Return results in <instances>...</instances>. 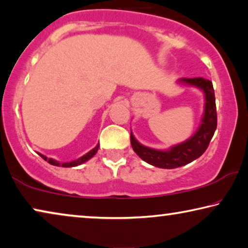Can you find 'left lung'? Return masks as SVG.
Segmentation results:
<instances>
[{
  "mask_svg": "<svg viewBox=\"0 0 248 248\" xmlns=\"http://www.w3.org/2000/svg\"><path fill=\"white\" fill-rule=\"evenodd\" d=\"M176 83L181 86L195 88L203 93V113L197 131L186 140L170 146L167 149H155L142 145L130 131V142L136 154L146 163L159 169H176L200 157L208 148L217 128L216 99L212 83L203 78H180Z\"/></svg>",
  "mask_w": 248,
  "mask_h": 248,
  "instance_id": "left-lung-1",
  "label": "left lung"
}]
</instances>
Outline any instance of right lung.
I'll return each mask as SVG.
<instances>
[{
	"mask_svg": "<svg viewBox=\"0 0 248 248\" xmlns=\"http://www.w3.org/2000/svg\"><path fill=\"white\" fill-rule=\"evenodd\" d=\"M100 145L97 144L95 147L93 149H91L89 153H86L85 155L81 156V157L78 158V159H74V160H71V162H58V160H56L54 158H48L47 156H45L43 154H40V153H38V155L41 156L45 160H47L48 163L51 164V165L54 166H62V167H75V166H78V165H82V164H84L85 162H88L89 159H91L93 157L94 155L97 153V149H99Z\"/></svg>",
	"mask_w": 248,
	"mask_h": 248,
	"instance_id": "right-lung-1",
	"label": "right lung"
}]
</instances>
